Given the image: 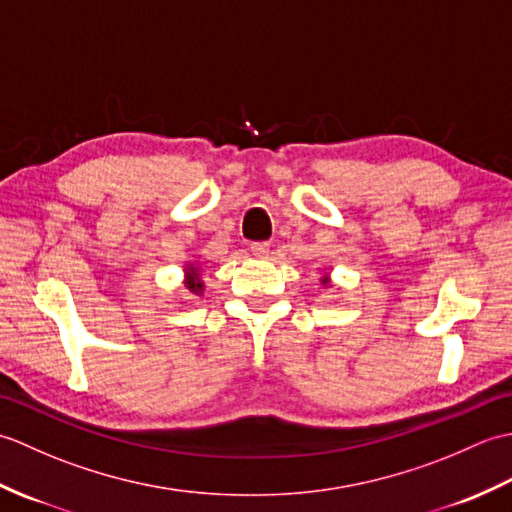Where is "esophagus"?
I'll return each instance as SVG.
<instances>
[{"instance_id": "1", "label": "esophagus", "mask_w": 512, "mask_h": 512, "mask_svg": "<svg viewBox=\"0 0 512 512\" xmlns=\"http://www.w3.org/2000/svg\"><path fill=\"white\" fill-rule=\"evenodd\" d=\"M250 250H253L255 257H266L268 250H270V244L268 242H253V244H250Z\"/></svg>"}]
</instances>
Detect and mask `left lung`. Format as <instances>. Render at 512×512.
<instances>
[{
	"label": "left lung",
	"instance_id": "8db88e82",
	"mask_svg": "<svg viewBox=\"0 0 512 512\" xmlns=\"http://www.w3.org/2000/svg\"><path fill=\"white\" fill-rule=\"evenodd\" d=\"M323 284H328V279H323Z\"/></svg>",
	"mask_w": 512,
	"mask_h": 512
}]
</instances>
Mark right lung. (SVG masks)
Masks as SVG:
<instances>
[{"label":"right lung","instance_id":"1","mask_svg":"<svg viewBox=\"0 0 512 512\" xmlns=\"http://www.w3.org/2000/svg\"><path fill=\"white\" fill-rule=\"evenodd\" d=\"M187 288L195 295H200L202 292V281H200V270L198 268H187Z\"/></svg>","mask_w":512,"mask_h":512}]
</instances>
